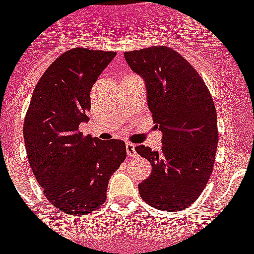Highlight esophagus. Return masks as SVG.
<instances>
[{
  "instance_id": "esophagus-1",
  "label": "esophagus",
  "mask_w": 254,
  "mask_h": 254,
  "mask_svg": "<svg viewBox=\"0 0 254 254\" xmlns=\"http://www.w3.org/2000/svg\"><path fill=\"white\" fill-rule=\"evenodd\" d=\"M127 153L129 157H133V156H135L136 154L135 144H133V143H127Z\"/></svg>"
}]
</instances>
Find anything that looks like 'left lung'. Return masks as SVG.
I'll return each mask as SVG.
<instances>
[{"label": "left lung", "mask_w": 254, "mask_h": 254, "mask_svg": "<svg viewBox=\"0 0 254 254\" xmlns=\"http://www.w3.org/2000/svg\"><path fill=\"white\" fill-rule=\"evenodd\" d=\"M144 79L148 109L162 131V148L135 151L152 165L139 185L140 197L161 211L188 208L213 171L219 142L217 115L208 88L197 70L173 48L152 46L124 54Z\"/></svg>", "instance_id": "8db88e82"}]
</instances>
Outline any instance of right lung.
Instances as JSON below:
<instances>
[{
  "label": "right lung",
  "instance_id": "right-lung-1",
  "mask_svg": "<svg viewBox=\"0 0 254 254\" xmlns=\"http://www.w3.org/2000/svg\"><path fill=\"white\" fill-rule=\"evenodd\" d=\"M116 52L71 48L51 64L33 92L24 120L30 169L48 202L71 216L103 206L112 174L127 157L123 140L83 135L90 89Z\"/></svg>",
  "mask_w": 254,
  "mask_h": 254
}]
</instances>
